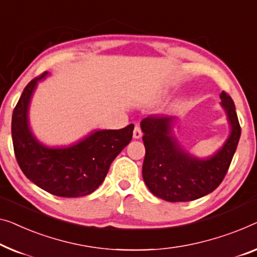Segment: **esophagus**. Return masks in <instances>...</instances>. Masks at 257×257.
<instances>
[{
  "instance_id": "obj_1",
  "label": "esophagus",
  "mask_w": 257,
  "mask_h": 257,
  "mask_svg": "<svg viewBox=\"0 0 257 257\" xmlns=\"http://www.w3.org/2000/svg\"><path fill=\"white\" fill-rule=\"evenodd\" d=\"M133 137L135 140H139L142 137V130H141V127L140 124H135V128H134V133H133Z\"/></svg>"
}]
</instances>
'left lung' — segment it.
Instances as JSON below:
<instances>
[{"label": "left lung", "instance_id": "1", "mask_svg": "<svg viewBox=\"0 0 257 257\" xmlns=\"http://www.w3.org/2000/svg\"><path fill=\"white\" fill-rule=\"evenodd\" d=\"M221 102L231 127L219 150L206 158L186 151L173 134L177 117L149 115L141 121L145 147L143 179L155 196L167 202H188L205 196L223 181L238 147L241 128L232 98L223 91Z\"/></svg>", "mask_w": 257, "mask_h": 257}]
</instances>
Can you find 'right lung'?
Returning <instances> with one entry per match:
<instances>
[{
  "label": "right lung",
  "mask_w": 257,
  "mask_h": 257,
  "mask_svg": "<svg viewBox=\"0 0 257 257\" xmlns=\"http://www.w3.org/2000/svg\"><path fill=\"white\" fill-rule=\"evenodd\" d=\"M43 75L25 86L13 113L11 135L17 163L26 178L61 197L89 195L104 181L110 164L129 144L134 124L118 130H94L68 147L41 143L30 128V102Z\"/></svg>",
  "instance_id": "add662e5"
}]
</instances>
